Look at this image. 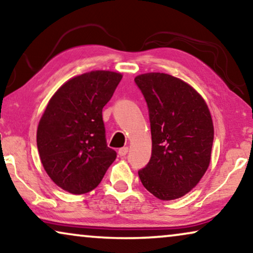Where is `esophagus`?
<instances>
[{"label": "esophagus", "instance_id": "34e87169", "mask_svg": "<svg viewBox=\"0 0 253 253\" xmlns=\"http://www.w3.org/2000/svg\"><path fill=\"white\" fill-rule=\"evenodd\" d=\"M127 152H129V147H122L119 150V154L120 157H126L127 154Z\"/></svg>", "mask_w": 253, "mask_h": 253}]
</instances>
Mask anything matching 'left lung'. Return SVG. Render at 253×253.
Wrapping results in <instances>:
<instances>
[{
  "label": "left lung",
  "instance_id": "8db88e82",
  "mask_svg": "<svg viewBox=\"0 0 253 253\" xmlns=\"http://www.w3.org/2000/svg\"><path fill=\"white\" fill-rule=\"evenodd\" d=\"M134 82L147 102L152 133L151 160L138 175L157 198H181L210 166L214 126L209 106L191 85L164 72L139 75Z\"/></svg>",
  "mask_w": 253,
  "mask_h": 253
}]
</instances>
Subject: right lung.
<instances>
[{
  "instance_id": "obj_1",
  "label": "right lung",
  "mask_w": 253,
  "mask_h": 253,
  "mask_svg": "<svg viewBox=\"0 0 253 253\" xmlns=\"http://www.w3.org/2000/svg\"><path fill=\"white\" fill-rule=\"evenodd\" d=\"M122 77L120 72L94 70L69 79L39 121L41 164L51 181L72 195L95 189L116 159L106 143L102 108Z\"/></svg>"
}]
</instances>
